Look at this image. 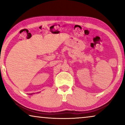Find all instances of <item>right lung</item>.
<instances>
[{"mask_svg":"<svg viewBox=\"0 0 125 125\" xmlns=\"http://www.w3.org/2000/svg\"><path fill=\"white\" fill-rule=\"evenodd\" d=\"M34 94V93H31V94Z\"/></svg>","mask_w":125,"mask_h":125,"instance_id":"add662e5","label":"right lung"}]
</instances>
